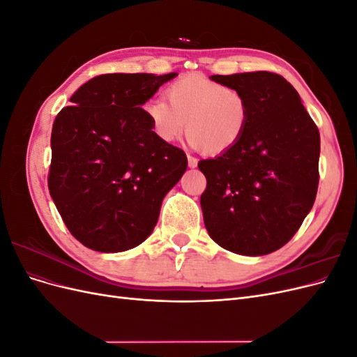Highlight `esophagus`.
Wrapping results in <instances>:
<instances>
[{
  "label": "esophagus",
  "instance_id": "1",
  "mask_svg": "<svg viewBox=\"0 0 357 357\" xmlns=\"http://www.w3.org/2000/svg\"><path fill=\"white\" fill-rule=\"evenodd\" d=\"M188 165H189V168H195L198 165V159L188 155Z\"/></svg>",
  "mask_w": 357,
  "mask_h": 357
}]
</instances>
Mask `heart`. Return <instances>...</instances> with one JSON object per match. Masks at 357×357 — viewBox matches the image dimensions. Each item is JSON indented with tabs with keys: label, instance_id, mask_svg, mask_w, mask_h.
Here are the masks:
<instances>
[{
	"label": "heart",
	"instance_id": "obj_1",
	"mask_svg": "<svg viewBox=\"0 0 357 357\" xmlns=\"http://www.w3.org/2000/svg\"><path fill=\"white\" fill-rule=\"evenodd\" d=\"M167 99L155 96L143 110L153 132L164 143H174L188 125V143L208 155L228 152L243 138L250 107L240 91L193 74L172 82Z\"/></svg>",
	"mask_w": 357,
	"mask_h": 357
}]
</instances>
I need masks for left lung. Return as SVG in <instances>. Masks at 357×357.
I'll use <instances>...</instances> for the list:
<instances>
[{"instance_id": "1", "label": "left lung", "mask_w": 357, "mask_h": 357, "mask_svg": "<svg viewBox=\"0 0 357 357\" xmlns=\"http://www.w3.org/2000/svg\"><path fill=\"white\" fill-rule=\"evenodd\" d=\"M240 91L250 119L240 143L199 160L205 228L220 247L262 256L296 234L316 199L320 134L284 77L269 71L211 75Z\"/></svg>"}]
</instances>
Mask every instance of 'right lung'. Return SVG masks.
Segmentation results:
<instances>
[{
  "mask_svg": "<svg viewBox=\"0 0 357 357\" xmlns=\"http://www.w3.org/2000/svg\"><path fill=\"white\" fill-rule=\"evenodd\" d=\"M177 73L102 74L86 82L52 128L49 192L75 240L95 252L142 244L162 199L188 168L181 149L160 142L143 104Z\"/></svg>",
  "mask_w": 357,
  "mask_h": 357,
  "instance_id": "obj_1",
  "label": "right lung"
}]
</instances>
